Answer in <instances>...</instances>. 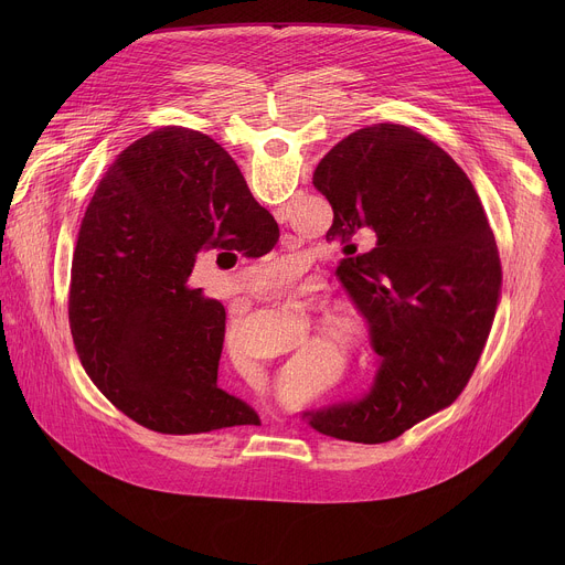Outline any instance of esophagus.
Returning <instances> with one entry per match:
<instances>
[{
    "mask_svg": "<svg viewBox=\"0 0 565 565\" xmlns=\"http://www.w3.org/2000/svg\"><path fill=\"white\" fill-rule=\"evenodd\" d=\"M259 292H262L264 297H270V295H273V290H270L268 286H262V290H259Z\"/></svg>",
    "mask_w": 565,
    "mask_h": 565,
    "instance_id": "1",
    "label": "esophagus"
}]
</instances>
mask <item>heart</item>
<instances>
[{
    "label": "heart",
    "instance_id": "b5f03b06",
    "mask_svg": "<svg viewBox=\"0 0 565 565\" xmlns=\"http://www.w3.org/2000/svg\"><path fill=\"white\" fill-rule=\"evenodd\" d=\"M290 262H292V259H290ZM286 270H288V259H279V262L268 264V266L262 270V277H266L273 286L284 288L288 281H292V277H290ZM295 270H301V268L295 264ZM342 333H349V329H342ZM312 362H315V355H312V353H303V355H299V360H297L299 366H306V364H312Z\"/></svg>",
    "mask_w": 565,
    "mask_h": 565
}]
</instances>
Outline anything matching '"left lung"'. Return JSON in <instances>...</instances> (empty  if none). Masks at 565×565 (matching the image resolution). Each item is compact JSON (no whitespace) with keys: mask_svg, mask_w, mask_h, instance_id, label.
<instances>
[{"mask_svg":"<svg viewBox=\"0 0 565 565\" xmlns=\"http://www.w3.org/2000/svg\"><path fill=\"white\" fill-rule=\"evenodd\" d=\"M333 207L338 277L380 355L371 386L301 412L319 434L377 445L445 409L469 382L501 292L497 241L467 174L436 142L380 122L342 138L312 172ZM376 246L352 257L355 231ZM354 248V247H353Z\"/></svg>","mask_w":565,"mask_h":565,"instance_id":"left-lung-1","label":"left lung"}]
</instances>
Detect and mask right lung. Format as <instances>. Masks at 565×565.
Instances as JSON below:
<instances>
[{
    "label": "right lung",
    "mask_w": 565,
    "mask_h": 565,
    "mask_svg": "<svg viewBox=\"0 0 565 565\" xmlns=\"http://www.w3.org/2000/svg\"><path fill=\"white\" fill-rule=\"evenodd\" d=\"M277 238L210 136L166 127L116 158L79 225L68 290L77 355L116 409L181 436L259 423L216 382L225 308L188 279L201 250L253 257Z\"/></svg>",
    "instance_id": "1"
}]
</instances>
